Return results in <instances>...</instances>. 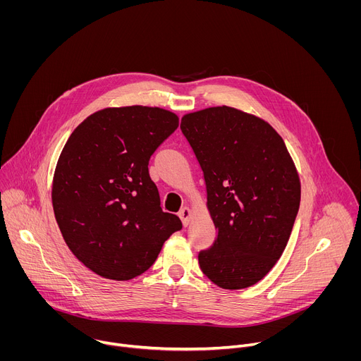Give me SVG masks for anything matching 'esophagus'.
Here are the masks:
<instances>
[{"label":"esophagus","instance_id":"1","mask_svg":"<svg viewBox=\"0 0 361 361\" xmlns=\"http://www.w3.org/2000/svg\"><path fill=\"white\" fill-rule=\"evenodd\" d=\"M178 217L181 219V221H183L184 226H188V224H190V220H191V217H192V213H191V210H190L188 207H183V209L180 210V213H178Z\"/></svg>","mask_w":361,"mask_h":361}]
</instances>
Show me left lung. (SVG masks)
Returning a JSON list of instances; mask_svg holds the SVG:
<instances>
[{
	"label": "left lung",
	"mask_w": 361,
	"mask_h": 361,
	"mask_svg": "<svg viewBox=\"0 0 361 361\" xmlns=\"http://www.w3.org/2000/svg\"><path fill=\"white\" fill-rule=\"evenodd\" d=\"M181 131L202 170L217 238L200 251L201 271L226 290L259 283L290 238L301 185L279 133L233 107L185 114Z\"/></svg>",
	"instance_id": "8db88e82"
}]
</instances>
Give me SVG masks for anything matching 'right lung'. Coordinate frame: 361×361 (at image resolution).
<instances>
[{
    "instance_id": "obj_1",
    "label": "right lung",
    "mask_w": 361,
    "mask_h": 361,
    "mask_svg": "<svg viewBox=\"0 0 361 361\" xmlns=\"http://www.w3.org/2000/svg\"><path fill=\"white\" fill-rule=\"evenodd\" d=\"M178 127L159 107H113L87 117L54 171L53 207L64 241L95 274L124 281L147 271L183 224L160 207L152 152Z\"/></svg>"
}]
</instances>
